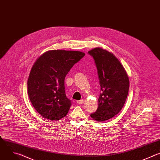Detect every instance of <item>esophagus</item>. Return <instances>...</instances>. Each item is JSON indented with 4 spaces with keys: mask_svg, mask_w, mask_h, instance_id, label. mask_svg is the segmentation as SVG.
Instances as JSON below:
<instances>
[{
    "mask_svg": "<svg viewBox=\"0 0 160 160\" xmlns=\"http://www.w3.org/2000/svg\"><path fill=\"white\" fill-rule=\"evenodd\" d=\"M84 103V100H78L77 101V103H78L79 105H81V104H82Z\"/></svg>",
    "mask_w": 160,
    "mask_h": 160,
    "instance_id": "obj_1",
    "label": "esophagus"
}]
</instances>
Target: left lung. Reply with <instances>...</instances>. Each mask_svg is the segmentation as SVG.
Returning <instances> with one entry per match:
<instances>
[{
	"instance_id": "8db88e82",
	"label": "left lung",
	"mask_w": 160,
	"mask_h": 160,
	"mask_svg": "<svg viewBox=\"0 0 160 160\" xmlns=\"http://www.w3.org/2000/svg\"><path fill=\"white\" fill-rule=\"evenodd\" d=\"M88 54L94 59L101 87L97 110L90 116L103 122L112 118L122 110L129 92V78L112 53L98 47L89 51Z\"/></svg>"
}]
</instances>
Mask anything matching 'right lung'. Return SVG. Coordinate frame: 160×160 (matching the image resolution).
I'll list each match as a JSON object with an SVG mask.
<instances>
[{"label": "right lung", "mask_w": 160, "mask_h": 160, "mask_svg": "<svg viewBox=\"0 0 160 160\" xmlns=\"http://www.w3.org/2000/svg\"><path fill=\"white\" fill-rule=\"evenodd\" d=\"M84 55L79 51L55 50L45 52L37 60L31 68L27 88L32 105L42 117L57 120L67 115L72 102L66 97L65 78Z\"/></svg>", "instance_id": "add662e5"}]
</instances>
